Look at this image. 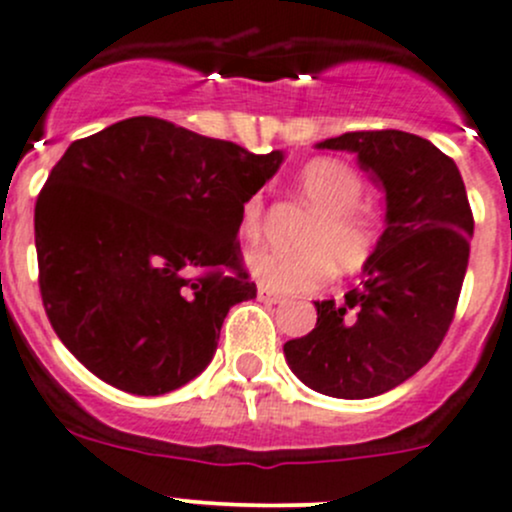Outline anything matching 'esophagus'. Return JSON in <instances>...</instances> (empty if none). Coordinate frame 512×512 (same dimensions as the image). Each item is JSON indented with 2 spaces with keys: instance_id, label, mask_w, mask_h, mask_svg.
I'll use <instances>...</instances> for the list:
<instances>
[{
  "instance_id": "esophagus-1",
  "label": "esophagus",
  "mask_w": 512,
  "mask_h": 512,
  "mask_svg": "<svg viewBox=\"0 0 512 512\" xmlns=\"http://www.w3.org/2000/svg\"><path fill=\"white\" fill-rule=\"evenodd\" d=\"M256 295H258V300H261V303H268V305H276V303H281V300H283V295L268 291V288H263V286L258 288Z\"/></svg>"
}]
</instances>
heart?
<instances>
[{
	"label": "heart",
	"mask_w": 512,
	"mask_h": 512,
	"mask_svg": "<svg viewBox=\"0 0 512 512\" xmlns=\"http://www.w3.org/2000/svg\"><path fill=\"white\" fill-rule=\"evenodd\" d=\"M295 192L310 209L298 234L300 249L254 251L246 268L261 286L271 291H313L328 283L333 266L340 273H357L377 254L384 234V212L379 204L365 202L362 177L347 162L335 157H315L305 162L293 179ZM263 226V199L251 194L239 209V234L258 241Z\"/></svg>",
	"instance_id": "b5f03b06"
}]
</instances>
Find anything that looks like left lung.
<instances>
[{
    "mask_svg": "<svg viewBox=\"0 0 512 512\" xmlns=\"http://www.w3.org/2000/svg\"><path fill=\"white\" fill-rule=\"evenodd\" d=\"M355 152L384 189V234L342 303L318 300V323L283 345L295 377L337 399H370L407 382L449 330L471 251L473 214L456 162L402 130L318 142Z\"/></svg>",
    "mask_w": 512,
    "mask_h": 512,
    "instance_id": "1",
    "label": "left lung"
}]
</instances>
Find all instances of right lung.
Instances as JSON below:
<instances>
[{"mask_svg":"<svg viewBox=\"0 0 512 512\" xmlns=\"http://www.w3.org/2000/svg\"><path fill=\"white\" fill-rule=\"evenodd\" d=\"M281 162L150 115L71 142L34 231L41 300L76 360L140 397L197 377L231 305L256 298L239 209Z\"/></svg>","mask_w":512,"mask_h":512,"instance_id":"add662e5","label":"right lung"}]
</instances>
